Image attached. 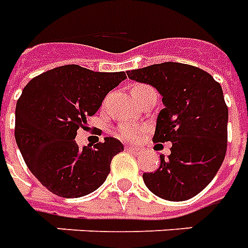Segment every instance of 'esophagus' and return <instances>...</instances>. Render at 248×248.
<instances>
[{"label":"esophagus","instance_id":"esophagus-1","mask_svg":"<svg viewBox=\"0 0 248 248\" xmlns=\"http://www.w3.org/2000/svg\"><path fill=\"white\" fill-rule=\"evenodd\" d=\"M126 151L133 152V154H140V152H142V150H140V148H137V147H131V146H126Z\"/></svg>","mask_w":248,"mask_h":248}]
</instances>
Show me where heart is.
<instances>
[{"instance_id":"obj_1","label":"heart","mask_w":248,"mask_h":248,"mask_svg":"<svg viewBox=\"0 0 248 248\" xmlns=\"http://www.w3.org/2000/svg\"><path fill=\"white\" fill-rule=\"evenodd\" d=\"M148 89H152V88L150 85H146V84H134L133 87H131V94H133L134 98H137L139 94H142L143 92L148 91ZM144 131H146V127H143V126H137V124H119L118 127L114 130V134L115 137H118L122 140H135Z\"/></svg>"}]
</instances>
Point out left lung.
I'll return each mask as SVG.
<instances>
[{
  "instance_id": "8db88e82",
  "label": "left lung",
  "mask_w": 248,
  "mask_h": 248,
  "mask_svg": "<svg viewBox=\"0 0 248 248\" xmlns=\"http://www.w3.org/2000/svg\"><path fill=\"white\" fill-rule=\"evenodd\" d=\"M127 76L151 84L163 96L152 140L172 142L159 168L143 173L144 184L168 201L192 199L214 179L226 155L229 109L219 82L200 68L173 62L129 71Z\"/></svg>"
}]
</instances>
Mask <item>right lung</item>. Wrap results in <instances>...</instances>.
Instances as JSON below:
<instances>
[{
  "instance_id": "add662e5",
  "label": "right lung",
  "mask_w": 248,
  "mask_h": 248,
  "mask_svg": "<svg viewBox=\"0 0 248 248\" xmlns=\"http://www.w3.org/2000/svg\"><path fill=\"white\" fill-rule=\"evenodd\" d=\"M124 78V72H93L68 64L25 87L16 106V142L29 170L49 192L78 199L104 184L124 144L106 137L93 147L80 148L75 138Z\"/></svg>"
}]
</instances>
